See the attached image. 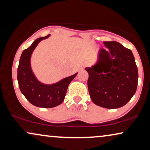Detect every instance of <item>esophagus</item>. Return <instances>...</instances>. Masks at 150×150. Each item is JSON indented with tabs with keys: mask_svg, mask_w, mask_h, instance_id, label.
<instances>
[{
	"mask_svg": "<svg viewBox=\"0 0 150 150\" xmlns=\"http://www.w3.org/2000/svg\"><path fill=\"white\" fill-rule=\"evenodd\" d=\"M86 67H88V64H87V63H83V64H82V67H83V68Z\"/></svg>",
	"mask_w": 150,
	"mask_h": 150,
	"instance_id": "obj_1",
	"label": "esophagus"
}]
</instances>
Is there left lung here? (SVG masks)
Here are the masks:
<instances>
[{
  "label": "left lung",
  "instance_id": "1",
  "mask_svg": "<svg viewBox=\"0 0 150 150\" xmlns=\"http://www.w3.org/2000/svg\"><path fill=\"white\" fill-rule=\"evenodd\" d=\"M107 49L101 48L98 61L86 67L88 90L92 102L106 108L125 106L135 94L138 71L131 50L117 42H104Z\"/></svg>",
  "mask_w": 150,
  "mask_h": 150
}]
</instances>
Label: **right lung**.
<instances>
[{"mask_svg": "<svg viewBox=\"0 0 150 150\" xmlns=\"http://www.w3.org/2000/svg\"><path fill=\"white\" fill-rule=\"evenodd\" d=\"M49 36L50 34L36 39L24 50L17 68V81L21 93L33 106L45 108L59 106L64 101L69 85L77 74L76 73L50 85L44 84L37 79L31 67V57L39 42Z\"/></svg>", "mask_w": 150, "mask_h": 150, "instance_id": "right-lung-1", "label": "right lung"}]
</instances>
